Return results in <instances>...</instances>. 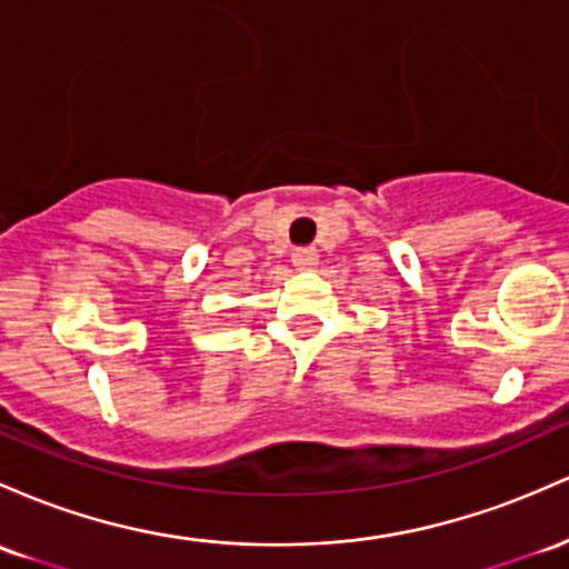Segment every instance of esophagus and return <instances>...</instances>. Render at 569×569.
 I'll list each match as a JSON object with an SVG mask.
<instances>
[{"label": "esophagus", "mask_w": 569, "mask_h": 569, "mask_svg": "<svg viewBox=\"0 0 569 569\" xmlns=\"http://www.w3.org/2000/svg\"><path fill=\"white\" fill-rule=\"evenodd\" d=\"M291 261H295L297 270H313L318 264L316 248H299V251L291 253Z\"/></svg>", "instance_id": "34e87169"}]
</instances>
